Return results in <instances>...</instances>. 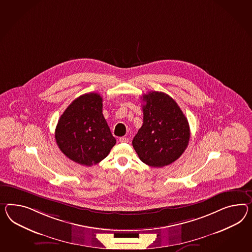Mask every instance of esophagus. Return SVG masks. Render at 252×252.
<instances>
[{
  "mask_svg": "<svg viewBox=\"0 0 252 252\" xmlns=\"http://www.w3.org/2000/svg\"><path fill=\"white\" fill-rule=\"evenodd\" d=\"M119 141L121 142H129V138H127V137H121L119 139Z\"/></svg>",
  "mask_w": 252,
  "mask_h": 252,
  "instance_id": "obj_1",
  "label": "esophagus"
}]
</instances>
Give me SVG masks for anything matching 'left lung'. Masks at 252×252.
I'll return each mask as SVG.
<instances>
[{"label":"left lung","mask_w":252,"mask_h":252,"mask_svg":"<svg viewBox=\"0 0 252 252\" xmlns=\"http://www.w3.org/2000/svg\"><path fill=\"white\" fill-rule=\"evenodd\" d=\"M142 97L143 123L132 146L144 163L163 167L177 160L187 149L190 138L188 121L167 94L151 91Z\"/></svg>","instance_id":"obj_1"}]
</instances>
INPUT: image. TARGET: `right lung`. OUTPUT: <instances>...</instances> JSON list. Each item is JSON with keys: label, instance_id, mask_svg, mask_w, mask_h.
I'll list each match as a JSON object with an SVG mask.
<instances>
[{"label": "right lung", "instance_id": "1", "mask_svg": "<svg viewBox=\"0 0 252 252\" xmlns=\"http://www.w3.org/2000/svg\"><path fill=\"white\" fill-rule=\"evenodd\" d=\"M55 138L61 152L79 164L91 166L106 158L116 139L102 114L100 95L77 97L58 120Z\"/></svg>", "mask_w": 252, "mask_h": 252}]
</instances>
